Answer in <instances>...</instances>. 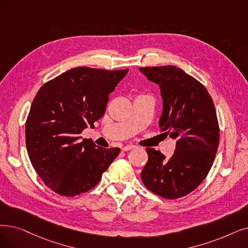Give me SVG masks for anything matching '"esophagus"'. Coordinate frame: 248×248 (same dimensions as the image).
I'll return each mask as SVG.
<instances>
[{"mask_svg":"<svg viewBox=\"0 0 248 248\" xmlns=\"http://www.w3.org/2000/svg\"><path fill=\"white\" fill-rule=\"evenodd\" d=\"M134 148H136L134 145H125V146L122 147V151H128V150H132Z\"/></svg>","mask_w":248,"mask_h":248,"instance_id":"1","label":"esophagus"}]
</instances>
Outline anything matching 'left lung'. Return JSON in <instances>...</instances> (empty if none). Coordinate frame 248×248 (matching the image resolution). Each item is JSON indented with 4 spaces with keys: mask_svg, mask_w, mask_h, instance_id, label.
I'll return each instance as SVG.
<instances>
[{
    "mask_svg": "<svg viewBox=\"0 0 248 248\" xmlns=\"http://www.w3.org/2000/svg\"><path fill=\"white\" fill-rule=\"evenodd\" d=\"M156 83L163 100L160 131L176 141L169 159L152 148L141 172L145 186L156 195L174 200L196 189L206 178L219 146L216 109L207 89L175 66L139 68Z\"/></svg>",
    "mask_w": 248,
    "mask_h": 248,
    "instance_id": "8db88e82",
    "label": "left lung"
}]
</instances>
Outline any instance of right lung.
Here are the masks:
<instances>
[{
    "label": "right lung",
    "mask_w": 248,
    "mask_h": 248,
    "mask_svg": "<svg viewBox=\"0 0 248 248\" xmlns=\"http://www.w3.org/2000/svg\"><path fill=\"white\" fill-rule=\"evenodd\" d=\"M128 69L79 67L46 83L31 104L25 125L26 147L45 185L64 197L93 188L120 154L80 134L103 116L109 94Z\"/></svg>",
    "instance_id": "obj_1"
}]
</instances>
